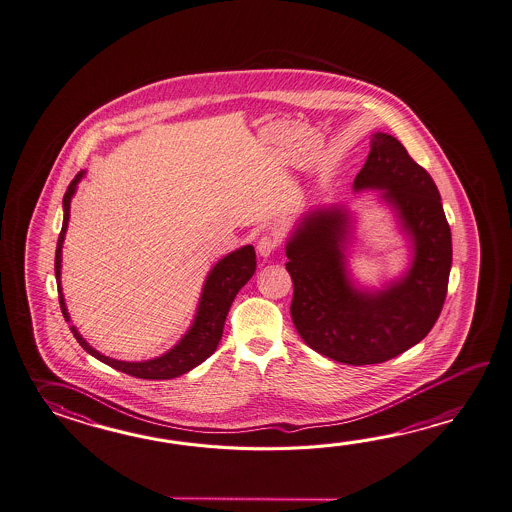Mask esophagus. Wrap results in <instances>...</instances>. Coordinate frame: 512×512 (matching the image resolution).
I'll return each instance as SVG.
<instances>
[{
	"instance_id": "obj_1",
	"label": "esophagus",
	"mask_w": 512,
	"mask_h": 512,
	"mask_svg": "<svg viewBox=\"0 0 512 512\" xmlns=\"http://www.w3.org/2000/svg\"><path fill=\"white\" fill-rule=\"evenodd\" d=\"M275 248H277V239L272 237V235H264L257 242V253H259V257H262V259H268L273 251H275Z\"/></svg>"
}]
</instances>
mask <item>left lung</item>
<instances>
[{"label": "left lung", "instance_id": "1", "mask_svg": "<svg viewBox=\"0 0 512 512\" xmlns=\"http://www.w3.org/2000/svg\"><path fill=\"white\" fill-rule=\"evenodd\" d=\"M354 191H377L407 239V270L381 288L348 270L355 219L343 204L306 211L286 240L293 324L315 352L345 365H376L427 337L445 303L452 237L438 188L403 144L377 131Z\"/></svg>", "mask_w": 512, "mask_h": 512}]
</instances>
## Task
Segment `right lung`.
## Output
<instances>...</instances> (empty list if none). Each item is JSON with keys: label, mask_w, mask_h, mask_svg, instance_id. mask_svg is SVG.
Masks as SVG:
<instances>
[{"label": "right lung", "mask_w": 512, "mask_h": 512, "mask_svg": "<svg viewBox=\"0 0 512 512\" xmlns=\"http://www.w3.org/2000/svg\"><path fill=\"white\" fill-rule=\"evenodd\" d=\"M85 173H87L85 169L80 171L63 195V224L58 244H56V259H54L60 308L67 323H71V315L67 312L62 292V248L67 226H69V217H71V200ZM255 268H257V261H255V250L251 244H246L239 250L231 251L226 257H222L206 275L199 304H197V312L188 332L182 335L177 345L169 348L166 354L158 355L153 359H147V361L113 359L109 355L100 354L98 350H94L93 346L89 345L82 334L76 330L74 324H71V332L87 354L93 355L98 361L113 366L129 376L140 377V379H173V377L182 376L200 363H204L209 355L217 350L231 303L237 297L240 288L250 281Z\"/></svg>", "instance_id": "obj_1"}]
</instances>
